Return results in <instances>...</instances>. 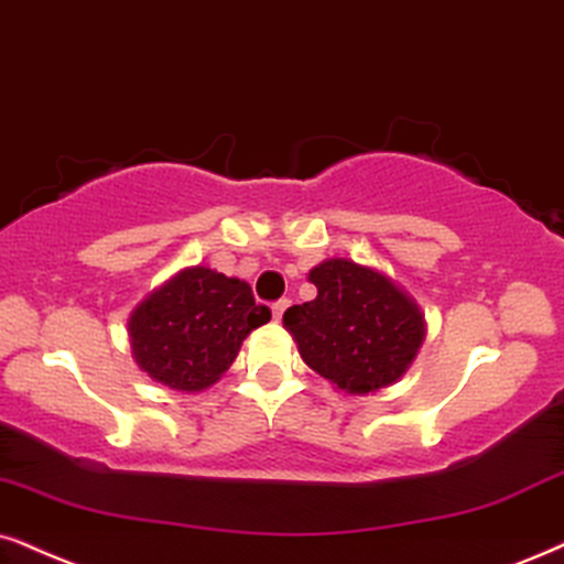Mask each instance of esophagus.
Instances as JSON below:
<instances>
[{"instance_id":"obj_1","label":"esophagus","mask_w":564,"mask_h":564,"mask_svg":"<svg viewBox=\"0 0 564 564\" xmlns=\"http://www.w3.org/2000/svg\"><path fill=\"white\" fill-rule=\"evenodd\" d=\"M286 310H289L286 299H281V302H275V304H273V319H281L283 312H286Z\"/></svg>"}]
</instances>
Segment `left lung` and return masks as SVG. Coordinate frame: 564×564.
I'll return each mask as SVG.
<instances>
[{"mask_svg":"<svg viewBox=\"0 0 564 564\" xmlns=\"http://www.w3.org/2000/svg\"><path fill=\"white\" fill-rule=\"evenodd\" d=\"M306 278L317 296L283 315L304 365L351 395L401 380L426 335L416 299L380 268L348 258H327Z\"/></svg>","mask_w":564,"mask_h":564,"instance_id":"obj_1","label":"left lung"}]
</instances>
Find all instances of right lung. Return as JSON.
Returning a JSON list of instances; mask_svg holds the SVG:
<instances>
[{
	"label": "right lung",
	"instance_id": "add662e5",
	"mask_svg": "<svg viewBox=\"0 0 564 564\" xmlns=\"http://www.w3.org/2000/svg\"><path fill=\"white\" fill-rule=\"evenodd\" d=\"M270 319L252 289L208 265H189L163 281L127 319L132 359L176 393H203L234 365L254 327Z\"/></svg>",
	"mask_w": 564,
	"mask_h": 564
}]
</instances>
